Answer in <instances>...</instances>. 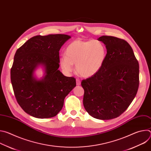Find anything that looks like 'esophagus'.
Here are the masks:
<instances>
[{
	"label": "esophagus",
	"mask_w": 151,
	"mask_h": 151,
	"mask_svg": "<svg viewBox=\"0 0 151 151\" xmlns=\"http://www.w3.org/2000/svg\"><path fill=\"white\" fill-rule=\"evenodd\" d=\"M76 85H81V81H80V79H78V78H77L76 79Z\"/></svg>",
	"instance_id": "esophagus-1"
}]
</instances>
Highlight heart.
Segmentation results:
<instances>
[{"mask_svg":"<svg viewBox=\"0 0 151 151\" xmlns=\"http://www.w3.org/2000/svg\"><path fill=\"white\" fill-rule=\"evenodd\" d=\"M106 57V47L100 41L77 39L68 46L66 55L60 57V64L64 72L70 73L73 70V64H76V72L88 78L100 70Z\"/></svg>","mask_w":151,"mask_h":151,"instance_id":"1","label":"heart"}]
</instances>
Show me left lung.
<instances>
[{
	"instance_id": "obj_1",
	"label": "left lung",
	"mask_w": 151,
	"mask_h": 151,
	"mask_svg": "<svg viewBox=\"0 0 151 151\" xmlns=\"http://www.w3.org/2000/svg\"><path fill=\"white\" fill-rule=\"evenodd\" d=\"M107 54L100 70L83 79V104L91 116L111 119L124 113L134 99L139 85V65L133 49L124 39L102 36Z\"/></svg>"
}]
</instances>
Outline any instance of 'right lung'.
I'll return each mask as SVG.
<instances>
[{
	"mask_svg": "<svg viewBox=\"0 0 151 151\" xmlns=\"http://www.w3.org/2000/svg\"><path fill=\"white\" fill-rule=\"evenodd\" d=\"M71 37L67 35H37L29 39L16 51L11 69V80L16 100L23 111L37 118L56 116L66 96L76 86L73 77L58 70L59 51ZM44 65L46 75L40 80L34 70Z\"/></svg>",
	"mask_w": 151,
	"mask_h": 151,
	"instance_id": "obj_1",
	"label": "right lung"
}]
</instances>
